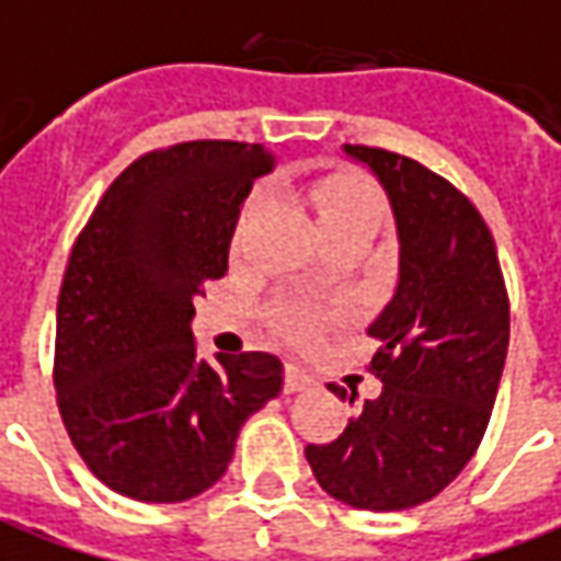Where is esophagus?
<instances>
[{
	"instance_id": "1",
	"label": "esophagus",
	"mask_w": 561,
	"mask_h": 561,
	"mask_svg": "<svg viewBox=\"0 0 561 561\" xmlns=\"http://www.w3.org/2000/svg\"><path fill=\"white\" fill-rule=\"evenodd\" d=\"M316 386V376L304 370L300 364H288L285 367V391H304Z\"/></svg>"
}]
</instances>
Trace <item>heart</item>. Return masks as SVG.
<instances>
[{"label":"heart","instance_id":"obj_1","mask_svg":"<svg viewBox=\"0 0 561 561\" xmlns=\"http://www.w3.org/2000/svg\"><path fill=\"white\" fill-rule=\"evenodd\" d=\"M309 206L316 209L321 233H370L386 221V199L376 191L374 182L355 172H334L307 187ZM261 199H252L245 218L257 209ZM276 324L294 340H307L319 328V316L300 304H282L276 309Z\"/></svg>","mask_w":561,"mask_h":561}]
</instances>
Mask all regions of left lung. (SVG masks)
<instances>
[{
    "label": "left lung",
    "instance_id": "left-lung-1",
    "mask_svg": "<svg viewBox=\"0 0 561 561\" xmlns=\"http://www.w3.org/2000/svg\"><path fill=\"white\" fill-rule=\"evenodd\" d=\"M374 172L398 230V285L367 334L382 391L307 461L331 499L358 511H407L471 461L492 416L511 340L495 240L473 203L437 172L382 148L343 145ZM340 401L348 391L328 382ZM355 391L348 403H355Z\"/></svg>",
    "mask_w": 561,
    "mask_h": 561
}]
</instances>
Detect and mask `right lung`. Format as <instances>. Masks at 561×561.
<instances>
[{"mask_svg": "<svg viewBox=\"0 0 561 561\" xmlns=\"http://www.w3.org/2000/svg\"><path fill=\"white\" fill-rule=\"evenodd\" d=\"M264 145L182 142L117 175L76 240L57 304L62 425L117 495L175 504L225 477L245 419L282 391L270 352L199 358L194 300L227 273Z\"/></svg>", "mask_w": 561, "mask_h": 561, "instance_id": "right-lung-1", "label": "right lung"}]
</instances>
